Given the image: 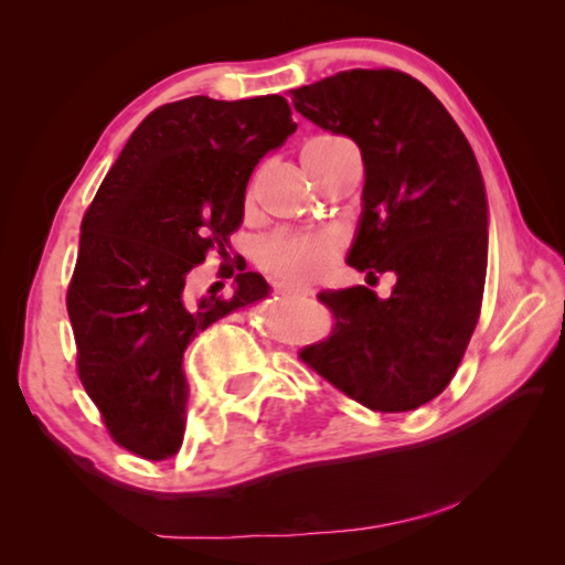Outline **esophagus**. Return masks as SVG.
<instances>
[{"mask_svg":"<svg viewBox=\"0 0 565 565\" xmlns=\"http://www.w3.org/2000/svg\"><path fill=\"white\" fill-rule=\"evenodd\" d=\"M276 291H279L281 296H296V299H299V296H311L313 294L309 289H294V286H284V284L276 286Z\"/></svg>","mask_w":565,"mask_h":565,"instance_id":"esophagus-1","label":"esophagus"}]
</instances>
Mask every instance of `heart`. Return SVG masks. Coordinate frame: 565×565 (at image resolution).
Returning a JSON list of instances; mask_svg holds the SVG:
<instances>
[{
	"instance_id": "b5f03b06",
	"label": "heart",
	"mask_w": 565,
	"mask_h": 565,
	"mask_svg": "<svg viewBox=\"0 0 565 565\" xmlns=\"http://www.w3.org/2000/svg\"><path fill=\"white\" fill-rule=\"evenodd\" d=\"M341 139L333 137H319L311 139L309 145L301 149L303 169L309 167L311 157L319 151L339 145ZM341 242L333 234L317 232V234H271L266 236L256 246V264L262 266L266 274L276 276V279L289 284H309L317 281L319 276L329 269V264L337 259Z\"/></svg>"
}]
</instances>
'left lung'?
I'll list each match as a JSON object with an SVG mask.
<instances>
[{
    "label": "left lung",
    "instance_id": "8db88e82",
    "mask_svg": "<svg viewBox=\"0 0 565 565\" xmlns=\"http://www.w3.org/2000/svg\"><path fill=\"white\" fill-rule=\"evenodd\" d=\"M306 119L356 141L363 212L349 266L394 271L388 299L321 291L333 313L306 366L371 411L428 404L451 384L481 317L489 206L473 149L424 84L398 70H349L291 89Z\"/></svg>",
    "mask_w": 565,
    "mask_h": 565
}]
</instances>
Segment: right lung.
I'll return each instance as SVG.
<instances>
[{
	"mask_svg": "<svg viewBox=\"0 0 565 565\" xmlns=\"http://www.w3.org/2000/svg\"><path fill=\"white\" fill-rule=\"evenodd\" d=\"M296 131L279 94L164 104L139 124L82 218L66 289L76 374L114 444L164 461L184 441V351L199 331L269 294L262 274L235 277L234 295L190 294L209 250L225 262L244 218L248 177Z\"/></svg>",
	"mask_w": 565,
	"mask_h": 565,
	"instance_id": "obj_1",
	"label": "right lung"
}]
</instances>
